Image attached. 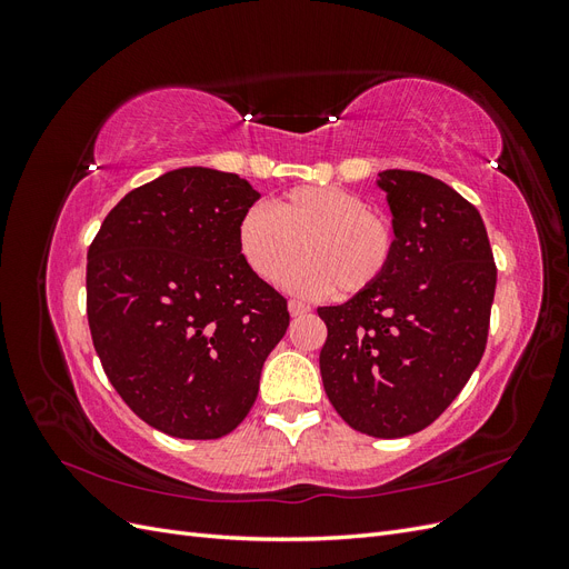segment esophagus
<instances>
[{
  "label": "esophagus",
  "instance_id": "esophagus-1",
  "mask_svg": "<svg viewBox=\"0 0 569 569\" xmlns=\"http://www.w3.org/2000/svg\"><path fill=\"white\" fill-rule=\"evenodd\" d=\"M289 313L295 316V318H299V316H306V313H311V306L303 303V301L291 299V301H289Z\"/></svg>",
  "mask_w": 569,
  "mask_h": 569
}]
</instances>
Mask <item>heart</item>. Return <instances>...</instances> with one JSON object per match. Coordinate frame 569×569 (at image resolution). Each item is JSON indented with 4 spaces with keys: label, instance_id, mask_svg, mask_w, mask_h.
Instances as JSON below:
<instances>
[{
    "label": "heart",
    "instance_id": "b5f03b06",
    "mask_svg": "<svg viewBox=\"0 0 569 569\" xmlns=\"http://www.w3.org/2000/svg\"><path fill=\"white\" fill-rule=\"evenodd\" d=\"M237 249L266 282H280L306 251V261L284 280L291 291L325 295L337 287L339 295H358L387 274L396 237L363 197L335 184H306L274 199L272 209H247Z\"/></svg>",
    "mask_w": 569,
    "mask_h": 569
}]
</instances>
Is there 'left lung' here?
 <instances>
[{
	"mask_svg": "<svg viewBox=\"0 0 569 569\" xmlns=\"http://www.w3.org/2000/svg\"><path fill=\"white\" fill-rule=\"evenodd\" d=\"M396 237L375 287L322 306L320 375L341 420L377 439L432 425L468 385L487 349L496 266L485 220L446 182L385 170Z\"/></svg>",
	"mask_w": 569,
	"mask_h": 569,
	"instance_id": "8db88e82",
	"label": "left lung"
}]
</instances>
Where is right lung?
<instances>
[{"mask_svg":"<svg viewBox=\"0 0 569 569\" xmlns=\"http://www.w3.org/2000/svg\"><path fill=\"white\" fill-rule=\"evenodd\" d=\"M258 199L234 173L168 170L120 199L90 244L97 356L120 399L163 435H230L287 332V299L237 249Z\"/></svg>","mask_w":569,"mask_h":569,"instance_id":"obj_1","label":"right lung"}]
</instances>
